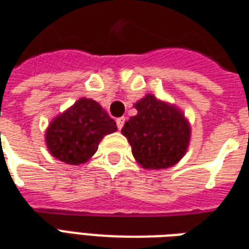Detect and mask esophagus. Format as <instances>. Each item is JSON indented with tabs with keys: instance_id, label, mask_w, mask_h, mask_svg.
Listing matches in <instances>:
<instances>
[{
	"instance_id": "obj_1",
	"label": "esophagus",
	"mask_w": 249,
	"mask_h": 249,
	"mask_svg": "<svg viewBox=\"0 0 249 249\" xmlns=\"http://www.w3.org/2000/svg\"><path fill=\"white\" fill-rule=\"evenodd\" d=\"M124 123H125V117H119V119L116 120V124H117V128L121 129L123 126H124Z\"/></svg>"
}]
</instances>
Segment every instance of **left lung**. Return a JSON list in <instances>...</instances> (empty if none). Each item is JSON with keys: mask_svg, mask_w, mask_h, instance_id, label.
I'll return each instance as SVG.
<instances>
[{"mask_svg": "<svg viewBox=\"0 0 249 249\" xmlns=\"http://www.w3.org/2000/svg\"><path fill=\"white\" fill-rule=\"evenodd\" d=\"M121 133L128 139L136 161L145 169H164L178 164L189 145L191 126L175 105L146 94L135 104Z\"/></svg>", "mask_w": 249, "mask_h": 249, "instance_id": "obj_1", "label": "left lung"}]
</instances>
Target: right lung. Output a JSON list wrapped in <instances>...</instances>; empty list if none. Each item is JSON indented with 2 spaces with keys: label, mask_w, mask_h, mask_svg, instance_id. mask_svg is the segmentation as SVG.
I'll use <instances>...</instances> for the list:
<instances>
[{
  "label": "right lung",
  "mask_w": 249,
  "mask_h": 249,
  "mask_svg": "<svg viewBox=\"0 0 249 249\" xmlns=\"http://www.w3.org/2000/svg\"><path fill=\"white\" fill-rule=\"evenodd\" d=\"M116 130V123L107 110L92 98L84 97L52 121L45 142L57 160L78 165L96 153L104 136Z\"/></svg>",
  "instance_id": "add662e5"
}]
</instances>
